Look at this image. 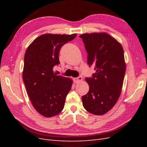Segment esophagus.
I'll return each mask as SVG.
<instances>
[{"mask_svg":"<svg viewBox=\"0 0 147 147\" xmlns=\"http://www.w3.org/2000/svg\"><path fill=\"white\" fill-rule=\"evenodd\" d=\"M83 80L82 77H78L77 78H74V81L75 83H78L79 82H80L82 80Z\"/></svg>","mask_w":147,"mask_h":147,"instance_id":"1","label":"esophagus"}]
</instances>
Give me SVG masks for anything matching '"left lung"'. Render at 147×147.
Here are the masks:
<instances>
[{"label":"left lung","instance_id":"obj_1","mask_svg":"<svg viewBox=\"0 0 147 147\" xmlns=\"http://www.w3.org/2000/svg\"><path fill=\"white\" fill-rule=\"evenodd\" d=\"M88 64L96 65V73L86 78L90 90L82 97L88 112L102 115L116 104L123 88L126 63L121 43L105 32L83 34Z\"/></svg>","mask_w":147,"mask_h":147}]
</instances>
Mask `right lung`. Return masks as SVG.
Returning a JSON list of instances; mask_svg holds the SVG:
<instances>
[{
	"mask_svg": "<svg viewBox=\"0 0 147 147\" xmlns=\"http://www.w3.org/2000/svg\"><path fill=\"white\" fill-rule=\"evenodd\" d=\"M76 35L43 34L35 38L26 51L23 82L34 109L45 117H54L62 112L72 88V79L56 75L53 69L59 64L62 46Z\"/></svg>",
	"mask_w": 147,
	"mask_h": 147,
	"instance_id": "right-lung-1",
	"label": "right lung"
}]
</instances>
